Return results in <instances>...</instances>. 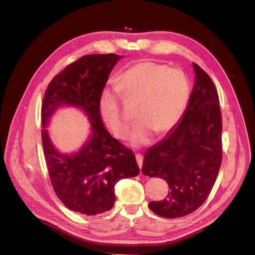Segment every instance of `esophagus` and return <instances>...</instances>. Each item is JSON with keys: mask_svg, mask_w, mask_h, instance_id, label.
I'll use <instances>...</instances> for the list:
<instances>
[{"mask_svg": "<svg viewBox=\"0 0 255 255\" xmlns=\"http://www.w3.org/2000/svg\"><path fill=\"white\" fill-rule=\"evenodd\" d=\"M142 159H143V157H142L141 154H136V160H137L138 166H139V168H140V170H141V167H142Z\"/></svg>", "mask_w": 255, "mask_h": 255, "instance_id": "34e87169", "label": "esophagus"}]
</instances>
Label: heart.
Wrapping results in <instances>:
<instances>
[{
    "label": "heart",
    "instance_id": "obj_1",
    "mask_svg": "<svg viewBox=\"0 0 255 255\" xmlns=\"http://www.w3.org/2000/svg\"><path fill=\"white\" fill-rule=\"evenodd\" d=\"M118 87L128 98L138 100L136 118L139 120L130 132V143H149L154 132L170 130L186 110L189 82L177 68L143 60L129 67L119 78ZM100 112L106 126L118 138L128 135V123L122 117L115 90H104L100 98Z\"/></svg>",
    "mask_w": 255,
    "mask_h": 255
}]
</instances>
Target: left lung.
I'll list each match as a JSON object with an SVG mask.
<instances>
[{
  "label": "left lung",
  "mask_w": 255,
  "mask_h": 255,
  "mask_svg": "<svg viewBox=\"0 0 255 255\" xmlns=\"http://www.w3.org/2000/svg\"><path fill=\"white\" fill-rule=\"evenodd\" d=\"M196 80L187 109L163 140L146 150L141 171L166 180L170 191L149 207L160 217L179 218L203 204L222 160L219 97L210 76L192 64Z\"/></svg>",
  "instance_id": "1"
}]
</instances>
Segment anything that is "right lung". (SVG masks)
Instances as JSON below:
<instances>
[{
	"instance_id": "right-lung-1",
	"label": "right lung",
	"mask_w": 255,
	"mask_h": 255,
	"mask_svg": "<svg viewBox=\"0 0 255 255\" xmlns=\"http://www.w3.org/2000/svg\"><path fill=\"white\" fill-rule=\"evenodd\" d=\"M121 58L116 54L81 57L55 75L42 102L41 139L53 189L69 210L87 216L110 211L115 185L139 173L135 154L107 132L100 115L103 88ZM64 106L80 108L91 123L88 140L70 154L55 148L46 128L51 116Z\"/></svg>"
}]
</instances>
